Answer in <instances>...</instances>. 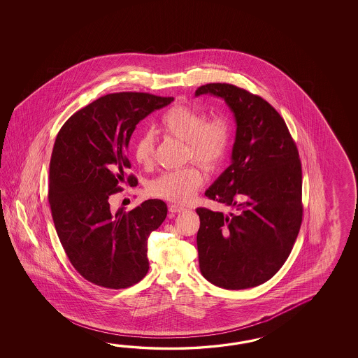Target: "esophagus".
<instances>
[{
	"label": "esophagus",
	"instance_id": "esophagus-1",
	"mask_svg": "<svg viewBox=\"0 0 358 358\" xmlns=\"http://www.w3.org/2000/svg\"><path fill=\"white\" fill-rule=\"evenodd\" d=\"M169 211L173 213H182V211H184V207H182V206L176 205V203H173V205L169 206Z\"/></svg>",
	"mask_w": 358,
	"mask_h": 358
}]
</instances>
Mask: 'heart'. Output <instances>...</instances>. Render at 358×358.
Returning a JSON list of instances; mask_svg holds the SVG:
<instances>
[{
    "label": "heart",
    "mask_w": 358,
    "mask_h": 358,
    "mask_svg": "<svg viewBox=\"0 0 358 358\" xmlns=\"http://www.w3.org/2000/svg\"><path fill=\"white\" fill-rule=\"evenodd\" d=\"M161 128L171 136L185 141L187 157L197 160L206 169L216 168L228 155L231 143V127L227 117L216 116L206 120V115L185 105H176L168 110L161 119ZM155 138L145 131L134 145V157L138 164L150 166L153 161ZM203 182V174L196 165L164 173L148 185L155 197L164 198L176 203L190 201Z\"/></svg>",
    "instance_id": "b5f03b06"
}]
</instances>
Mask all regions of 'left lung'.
Listing matches in <instances>:
<instances>
[{
	"instance_id": "obj_1",
	"label": "left lung",
	"mask_w": 358,
	"mask_h": 358,
	"mask_svg": "<svg viewBox=\"0 0 358 358\" xmlns=\"http://www.w3.org/2000/svg\"><path fill=\"white\" fill-rule=\"evenodd\" d=\"M227 102L236 122L231 164L206 197L234 213L197 211L199 268L224 289L271 279L289 257L302 224V166L282 116L267 101L228 83L201 85L196 96Z\"/></svg>"
}]
</instances>
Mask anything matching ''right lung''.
<instances>
[{"mask_svg": "<svg viewBox=\"0 0 358 358\" xmlns=\"http://www.w3.org/2000/svg\"><path fill=\"white\" fill-rule=\"evenodd\" d=\"M173 101L141 92L106 94L70 116L56 137L48 180L55 228L71 265L96 285L128 288L148 273L147 239L165 220L166 203L147 199L115 213L110 197L122 182L137 185L125 171L138 122Z\"/></svg>", "mask_w": 358, "mask_h": 358, "instance_id": "1", "label": "right lung"}]
</instances>
